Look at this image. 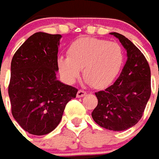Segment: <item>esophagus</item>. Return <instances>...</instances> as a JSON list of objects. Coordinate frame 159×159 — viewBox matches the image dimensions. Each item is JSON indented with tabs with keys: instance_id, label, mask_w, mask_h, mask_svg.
I'll return each instance as SVG.
<instances>
[{
	"instance_id": "obj_1",
	"label": "esophagus",
	"mask_w": 159,
	"mask_h": 159,
	"mask_svg": "<svg viewBox=\"0 0 159 159\" xmlns=\"http://www.w3.org/2000/svg\"><path fill=\"white\" fill-rule=\"evenodd\" d=\"M87 94V92L86 91H83V90H79L77 93V97L78 98H80V97L85 96Z\"/></svg>"
}]
</instances>
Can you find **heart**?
I'll list each match as a JSON object with an SVG mask.
<instances>
[{
  "mask_svg": "<svg viewBox=\"0 0 159 159\" xmlns=\"http://www.w3.org/2000/svg\"><path fill=\"white\" fill-rule=\"evenodd\" d=\"M124 63V51L117 43L95 37H81L67 48V57H57L61 77L72 84L80 76L93 87H108L119 75Z\"/></svg>",
  "mask_w": 159,
  "mask_h": 159,
  "instance_id": "heart-1",
  "label": "heart"
}]
</instances>
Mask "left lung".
I'll return each instance as SVG.
<instances>
[{
    "label": "left lung",
    "instance_id": "8db88e82",
    "mask_svg": "<svg viewBox=\"0 0 159 159\" xmlns=\"http://www.w3.org/2000/svg\"><path fill=\"white\" fill-rule=\"evenodd\" d=\"M127 51V61L116 82L103 91L95 93L98 104L92 112L93 121L104 129L122 131L136 125L143 116L151 96V69L141 51L119 33Z\"/></svg>",
    "mask_w": 159,
    "mask_h": 159
}]
</instances>
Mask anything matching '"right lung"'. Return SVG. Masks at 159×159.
<instances>
[{
  "instance_id": "add662e5",
  "label": "right lung",
  "mask_w": 159,
  "mask_h": 159,
  "mask_svg": "<svg viewBox=\"0 0 159 159\" xmlns=\"http://www.w3.org/2000/svg\"><path fill=\"white\" fill-rule=\"evenodd\" d=\"M61 35L37 32L16 52L11 61L8 95L15 120L36 136L52 132L78 89L57 80Z\"/></svg>"
}]
</instances>
